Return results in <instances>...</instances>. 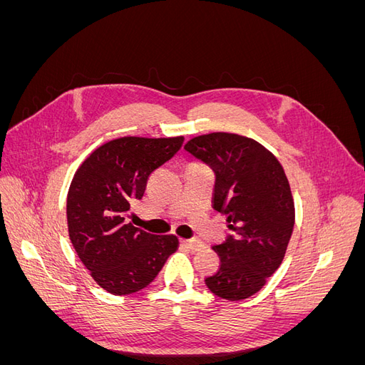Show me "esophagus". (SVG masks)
Segmentation results:
<instances>
[{
  "instance_id": "esophagus-1",
  "label": "esophagus",
  "mask_w": 365,
  "mask_h": 365,
  "mask_svg": "<svg viewBox=\"0 0 365 365\" xmlns=\"http://www.w3.org/2000/svg\"><path fill=\"white\" fill-rule=\"evenodd\" d=\"M182 244H184L187 248H190V250H193V251L202 250V248L205 247L204 242L197 240V239H184V240H182Z\"/></svg>"
}]
</instances>
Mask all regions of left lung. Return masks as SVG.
Returning a JSON list of instances; mask_svg holds the SVG:
<instances>
[{
  "label": "left lung",
  "mask_w": 365,
  "mask_h": 365,
  "mask_svg": "<svg viewBox=\"0 0 365 365\" xmlns=\"http://www.w3.org/2000/svg\"><path fill=\"white\" fill-rule=\"evenodd\" d=\"M184 149L213 169V208L235 233L213 247L220 264L205 279L207 288L225 300H245L283 262L295 222L289 181L279 160L244 135L212 132Z\"/></svg>",
  "instance_id": "1"
}]
</instances>
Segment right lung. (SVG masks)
I'll return each instance as SVG.
<instances>
[{"label":"right lung","instance_id":"1","mask_svg":"<svg viewBox=\"0 0 365 365\" xmlns=\"http://www.w3.org/2000/svg\"><path fill=\"white\" fill-rule=\"evenodd\" d=\"M184 137H121L105 143L76 170L67 196L68 235L98 286L114 295L134 294L157 277L178 250L173 235H152L126 222L150 173L169 161Z\"/></svg>","mask_w":365,"mask_h":365}]
</instances>
